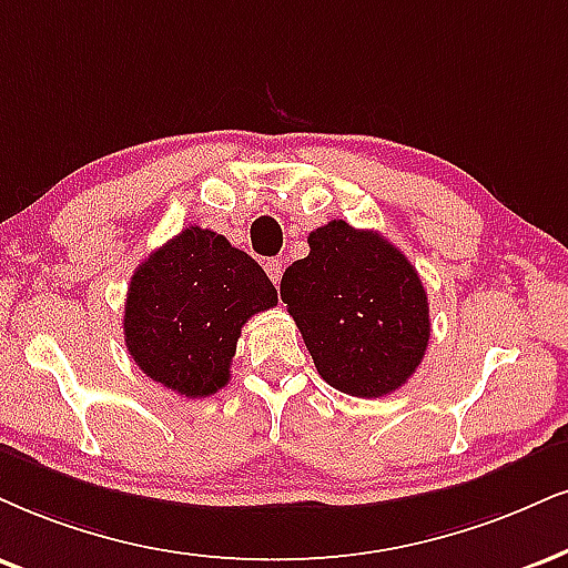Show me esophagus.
<instances>
[{"mask_svg":"<svg viewBox=\"0 0 568 568\" xmlns=\"http://www.w3.org/2000/svg\"><path fill=\"white\" fill-rule=\"evenodd\" d=\"M282 265H284V263L278 261V257H271V261H265V273H268L273 284H278V282H282V273H284Z\"/></svg>","mask_w":568,"mask_h":568,"instance_id":"obj_1","label":"esophagus"}]
</instances>
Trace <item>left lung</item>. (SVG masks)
Masks as SVG:
<instances>
[{
    "label": "left lung",
    "instance_id": "8db88e82",
    "mask_svg": "<svg viewBox=\"0 0 568 568\" xmlns=\"http://www.w3.org/2000/svg\"><path fill=\"white\" fill-rule=\"evenodd\" d=\"M282 276V300L321 379L353 397H384L422 366L429 303L416 268L376 231L328 221Z\"/></svg>",
    "mask_w": 568,
    "mask_h": 568
}]
</instances>
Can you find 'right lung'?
Returning a JSON list of instances; mask_svg holds the SVG:
<instances>
[{
    "mask_svg": "<svg viewBox=\"0 0 568 568\" xmlns=\"http://www.w3.org/2000/svg\"><path fill=\"white\" fill-rule=\"evenodd\" d=\"M278 303L276 286L226 236L189 226L131 276L125 347L152 382L184 397L226 387L242 326Z\"/></svg>",
    "mask_w": 568,
    "mask_h": 568,
    "instance_id": "1",
    "label": "right lung"
}]
</instances>
